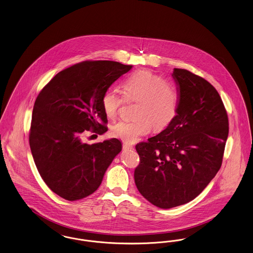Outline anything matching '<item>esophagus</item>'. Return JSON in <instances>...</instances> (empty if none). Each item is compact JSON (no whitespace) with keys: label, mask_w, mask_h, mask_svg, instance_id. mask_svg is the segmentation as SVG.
Listing matches in <instances>:
<instances>
[{"label":"esophagus","mask_w":253,"mask_h":253,"mask_svg":"<svg viewBox=\"0 0 253 253\" xmlns=\"http://www.w3.org/2000/svg\"><path fill=\"white\" fill-rule=\"evenodd\" d=\"M123 148H124V149H128V150L134 149V147L132 146L131 144H128V143H123Z\"/></svg>","instance_id":"esophagus-1"}]
</instances>
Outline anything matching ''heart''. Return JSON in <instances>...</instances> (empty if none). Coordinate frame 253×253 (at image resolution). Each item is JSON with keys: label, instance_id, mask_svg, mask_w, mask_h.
<instances>
[{"label": "heart", "instance_id": "b5f03b06", "mask_svg": "<svg viewBox=\"0 0 253 253\" xmlns=\"http://www.w3.org/2000/svg\"><path fill=\"white\" fill-rule=\"evenodd\" d=\"M123 96L107 91L101 100L106 116L114 120L123 104L136 103L135 120L119 122L111 128V134L127 143L138 142L152 130L161 131L175 119L178 106V91L170 80L147 70L137 71L122 84Z\"/></svg>", "mask_w": 253, "mask_h": 253}]
</instances>
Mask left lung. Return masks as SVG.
<instances>
[{"label":"left lung","instance_id":"obj_1","mask_svg":"<svg viewBox=\"0 0 253 253\" xmlns=\"http://www.w3.org/2000/svg\"><path fill=\"white\" fill-rule=\"evenodd\" d=\"M172 77L178 91L175 119L136 145L135 184L162 209L188 203L206 188L221 167L229 134L227 110L215 88L184 69L175 68Z\"/></svg>","mask_w":253,"mask_h":253}]
</instances>
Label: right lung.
<instances>
[{"instance_id":"1","label":"right lung","mask_w":253,"mask_h":253,"mask_svg":"<svg viewBox=\"0 0 253 253\" xmlns=\"http://www.w3.org/2000/svg\"><path fill=\"white\" fill-rule=\"evenodd\" d=\"M110 60H86L53 77L34 105L29 143L46 185L69 201L87 198L100 186L122 149L118 139L83 143L87 132L103 134L108 118L101 100L111 84L131 70Z\"/></svg>"}]
</instances>
